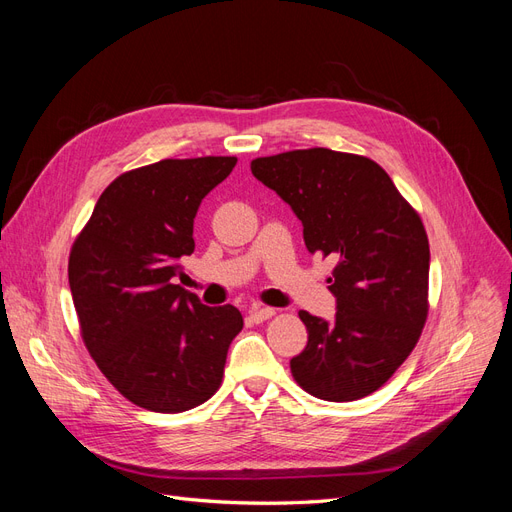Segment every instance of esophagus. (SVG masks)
Here are the masks:
<instances>
[{
  "label": "esophagus",
  "instance_id": "obj_1",
  "mask_svg": "<svg viewBox=\"0 0 512 512\" xmlns=\"http://www.w3.org/2000/svg\"><path fill=\"white\" fill-rule=\"evenodd\" d=\"M250 316H252L254 322H265V320L275 316V309L273 307H260V305H256V307L250 309Z\"/></svg>",
  "mask_w": 512,
  "mask_h": 512
}]
</instances>
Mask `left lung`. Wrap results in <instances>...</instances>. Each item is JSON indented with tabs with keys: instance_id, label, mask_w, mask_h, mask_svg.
Instances as JSON below:
<instances>
[{
	"instance_id": "1",
	"label": "left lung",
	"mask_w": 512,
	"mask_h": 512,
	"mask_svg": "<svg viewBox=\"0 0 512 512\" xmlns=\"http://www.w3.org/2000/svg\"><path fill=\"white\" fill-rule=\"evenodd\" d=\"M252 173L292 207L312 254L333 256V322L299 312L307 346L290 361L324 401L367 397L414 350L429 312V241L421 215L386 170L356 153L294 149L252 160Z\"/></svg>"
}]
</instances>
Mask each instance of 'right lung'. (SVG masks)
<instances>
[{"mask_svg":"<svg viewBox=\"0 0 512 512\" xmlns=\"http://www.w3.org/2000/svg\"><path fill=\"white\" fill-rule=\"evenodd\" d=\"M237 158L160 160L119 175L74 239L68 280L81 337L104 378L151 412L192 410L220 389L243 329L237 307H207L173 284L194 252V218Z\"/></svg>","mask_w":512,"mask_h":512,"instance_id":"right-lung-1","label":"right lung"}]
</instances>
